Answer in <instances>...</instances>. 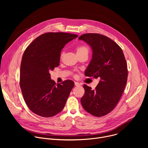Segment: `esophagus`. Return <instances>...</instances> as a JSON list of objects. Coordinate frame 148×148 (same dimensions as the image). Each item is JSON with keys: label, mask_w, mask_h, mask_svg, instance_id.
<instances>
[{"label": "esophagus", "mask_w": 148, "mask_h": 148, "mask_svg": "<svg viewBox=\"0 0 148 148\" xmlns=\"http://www.w3.org/2000/svg\"><path fill=\"white\" fill-rule=\"evenodd\" d=\"M74 84H75V86H76V87H78V86H80V84L78 82H75Z\"/></svg>", "instance_id": "1"}]
</instances>
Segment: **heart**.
<instances>
[{
	"label": "heart",
	"mask_w": 148,
	"mask_h": 148,
	"mask_svg": "<svg viewBox=\"0 0 148 148\" xmlns=\"http://www.w3.org/2000/svg\"><path fill=\"white\" fill-rule=\"evenodd\" d=\"M76 51L77 54H84V53H87L88 54L89 52V49L86 46H79L76 48ZM64 55V52L61 53V58Z\"/></svg>",
	"instance_id": "b5f03b06"
}]
</instances>
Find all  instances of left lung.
<instances>
[{
  "instance_id": "8db88e82",
  "label": "left lung",
  "mask_w": 148,
  "mask_h": 148,
  "mask_svg": "<svg viewBox=\"0 0 148 148\" xmlns=\"http://www.w3.org/2000/svg\"><path fill=\"white\" fill-rule=\"evenodd\" d=\"M78 39L85 41L92 50L85 75L100 78L94 90L84 84L85 94L81 103L88 113L102 116L113 110L122 95L128 78L126 60L121 48L107 36L87 33Z\"/></svg>"
}]
</instances>
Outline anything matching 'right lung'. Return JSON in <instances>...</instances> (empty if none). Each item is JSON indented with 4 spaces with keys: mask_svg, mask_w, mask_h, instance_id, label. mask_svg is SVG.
I'll return each mask as SVG.
<instances>
[{
    "mask_svg": "<svg viewBox=\"0 0 148 148\" xmlns=\"http://www.w3.org/2000/svg\"><path fill=\"white\" fill-rule=\"evenodd\" d=\"M77 35L46 33L37 37L25 50L20 65V86L26 103L34 114L51 117L64 108L74 82L57 84L50 71L59 66L60 53Z\"/></svg>",
    "mask_w": 148,
    "mask_h": 148,
    "instance_id": "1",
    "label": "right lung"
}]
</instances>
